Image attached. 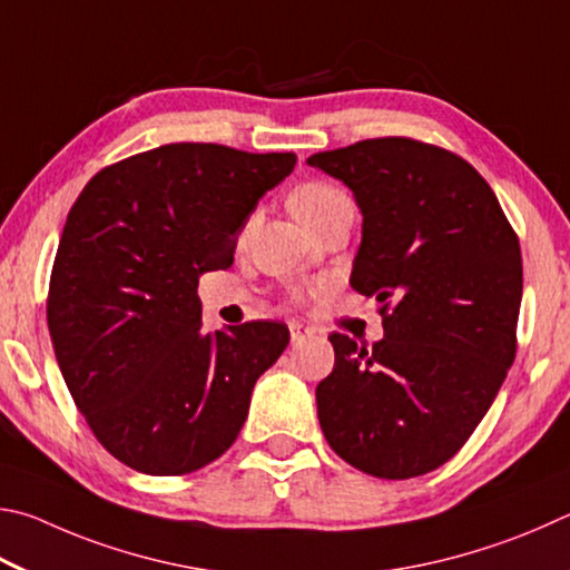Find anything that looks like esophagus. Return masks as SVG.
<instances>
[{
	"label": "esophagus",
	"instance_id": "34e87169",
	"mask_svg": "<svg viewBox=\"0 0 570 570\" xmlns=\"http://www.w3.org/2000/svg\"><path fill=\"white\" fill-rule=\"evenodd\" d=\"M311 335H313L311 327H305L303 323H291V341H293V345H301Z\"/></svg>",
	"mask_w": 570,
	"mask_h": 570
}]
</instances>
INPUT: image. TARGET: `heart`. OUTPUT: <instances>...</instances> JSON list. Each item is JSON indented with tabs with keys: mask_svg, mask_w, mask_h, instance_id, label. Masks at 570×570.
I'll return each instance as SVG.
<instances>
[{
	"mask_svg": "<svg viewBox=\"0 0 570 570\" xmlns=\"http://www.w3.org/2000/svg\"><path fill=\"white\" fill-rule=\"evenodd\" d=\"M291 203H293L295 215L301 217L311 229L323 225L325 219H331L333 215L343 213V209H353L351 195L333 183H323V179H311V183H303L293 193ZM255 219H257V215L247 217L243 235H247L249 229L255 227ZM325 291H327V285L323 283V279H307V283L293 285L291 295L295 303H305L307 297H321Z\"/></svg>",
	"mask_w": 570,
	"mask_h": 570,
	"instance_id": "b5f03b06",
	"label": "heart"
}]
</instances>
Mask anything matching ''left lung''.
Returning <instances> with one entry per match:
<instances>
[{
  "label": "left lung",
  "instance_id": "obj_1",
  "mask_svg": "<svg viewBox=\"0 0 570 570\" xmlns=\"http://www.w3.org/2000/svg\"><path fill=\"white\" fill-rule=\"evenodd\" d=\"M353 189L363 243L351 285L381 301L383 341L333 333L317 385L325 441L357 471L425 475L461 451L515 361L523 259L481 173L413 137L307 157Z\"/></svg>",
  "mask_w": 570,
  "mask_h": 570
}]
</instances>
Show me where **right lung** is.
Instances as JSON below:
<instances>
[{
    "label": "right lung",
    "instance_id": "add662e5",
    "mask_svg": "<svg viewBox=\"0 0 570 570\" xmlns=\"http://www.w3.org/2000/svg\"><path fill=\"white\" fill-rule=\"evenodd\" d=\"M295 163L175 142L102 167L75 199L47 325L75 405L119 463L185 475L235 443L291 331L253 321L203 333L197 279L233 265L239 227Z\"/></svg>",
    "mask_w": 570,
    "mask_h": 570
}]
</instances>
